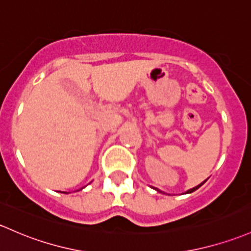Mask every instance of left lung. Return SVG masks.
<instances>
[{
  "instance_id": "obj_1",
  "label": "left lung",
  "mask_w": 251,
  "mask_h": 251,
  "mask_svg": "<svg viewBox=\"0 0 251 251\" xmlns=\"http://www.w3.org/2000/svg\"><path fill=\"white\" fill-rule=\"evenodd\" d=\"M205 180H207V179H205ZM204 180V181H205ZM204 181H203V183H201V184H200V185H197V186H195V188H192V189H190V190H188V191H186L185 192V194H191V192H194V191H196V190L197 189H199V188H201V186L203 185V184H204ZM155 190H156V191H159V192H161V194H165V192H163V191H161V190H159V189H156V188H154Z\"/></svg>"
}]
</instances>
